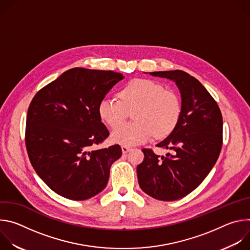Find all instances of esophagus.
<instances>
[{
  "label": "esophagus",
  "instance_id": "obj_1",
  "mask_svg": "<svg viewBox=\"0 0 250 250\" xmlns=\"http://www.w3.org/2000/svg\"><path fill=\"white\" fill-rule=\"evenodd\" d=\"M131 150V147H129V146H122V151H123V153H127L128 151H130Z\"/></svg>",
  "mask_w": 250,
  "mask_h": 250
}]
</instances>
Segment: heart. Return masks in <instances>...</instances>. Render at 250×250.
I'll return each instance as SVG.
<instances>
[{
  "mask_svg": "<svg viewBox=\"0 0 250 250\" xmlns=\"http://www.w3.org/2000/svg\"><path fill=\"white\" fill-rule=\"evenodd\" d=\"M99 116L111 127L121 123L133 111V123L116 127L112 140L124 146L140 145L153 134L169 135L177 126L182 113L181 99L175 91L165 89L159 82L135 79L120 91V100L104 98L99 104Z\"/></svg>",
  "mask_w": 250,
  "mask_h": 250,
  "instance_id": "obj_1",
  "label": "heart"
}]
</instances>
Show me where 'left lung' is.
Returning a JSON list of instances; mask_svg holds the SVG:
<instances>
[{"label":"left lung","instance_id":"obj_1","mask_svg":"<svg viewBox=\"0 0 250 250\" xmlns=\"http://www.w3.org/2000/svg\"><path fill=\"white\" fill-rule=\"evenodd\" d=\"M176 83L182 113L175 129L156 146L171 149L161 158L144 148L136 168L141 190L161 201H175L193 192L216 164L223 146V116L217 102L193 76L182 70L150 72Z\"/></svg>","mask_w":250,"mask_h":250}]
</instances>
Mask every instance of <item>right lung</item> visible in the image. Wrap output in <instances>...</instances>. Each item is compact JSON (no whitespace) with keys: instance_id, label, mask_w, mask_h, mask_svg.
Wrapping results in <instances>:
<instances>
[{"instance_id":"add662e5","label":"right lung","mask_w":250,"mask_h":250,"mask_svg":"<svg viewBox=\"0 0 250 250\" xmlns=\"http://www.w3.org/2000/svg\"><path fill=\"white\" fill-rule=\"evenodd\" d=\"M114 71L72 68L41 89L26 116L25 146L35 172L56 194L90 199L108 183L119 145L92 148L110 135L99 104L122 79Z\"/></svg>"}]
</instances>
